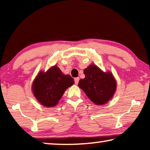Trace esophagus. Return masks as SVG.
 Listing matches in <instances>:
<instances>
[{
    "instance_id": "34e87169",
    "label": "esophagus",
    "mask_w": 150,
    "mask_h": 150,
    "mask_svg": "<svg viewBox=\"0 0 150 150\" xmlns=\"http://www.w3.org/2000/svg\"><path fill=\"white\" fill-rule=\"evenodd\" d=\"M79 81V77H76V78H75V83L76 85H77V84H78Z\"/></svg>"
}]
</instances>
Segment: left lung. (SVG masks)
I'll list each match as a JSON object with an SVG mask.
<instances>
[{
    "mask_svg": "<svg viewBox=\"0 0 150 150\" xmlns=\"http://www.w3.org/2000/svg\"><path fill=\"white\" fill-rule=\"evenodd\" d=\"M85 77L79 82V87L96 105H104L110 100L116 88V81L110 72H103L96 65L84 70Z\"/></svg>",
    "mask_w": 150,
    "mask_h": 150,
    "instance_id": "1",
    "label": "left lung"
}]
</instances>
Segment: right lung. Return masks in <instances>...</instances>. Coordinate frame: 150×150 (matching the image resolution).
<instances>
[{
    "label": "right lung",
    "instance_id": "right-lung-1",
    "mask_svg": "<svg viewBox=\"0 0 150 150\" xmlns=\"http://www.w3.org/2000/svg\"><path fill=\"white\" fill-rule=\"evenodd\" d=\"M69 75H64L54 65L46 72L40 71L32 84V91L38 101L46 107L57 105L65 91L74 84Z\"/></svg>",
    "mask_w": 150,
    "mask_h": 150
}]
</instances>
